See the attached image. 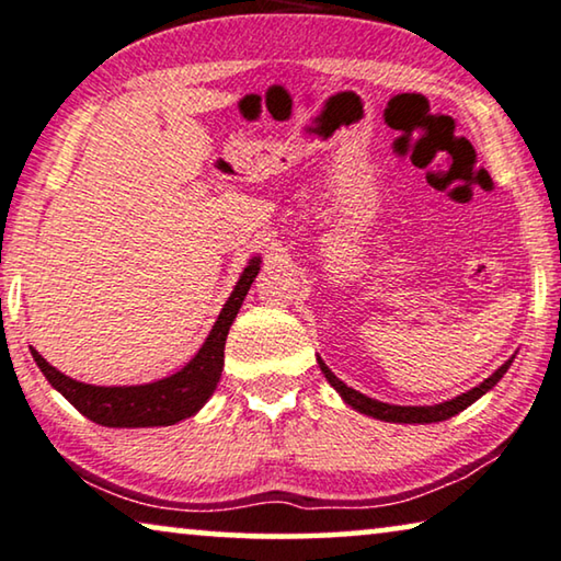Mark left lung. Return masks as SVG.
<instances>
[{
	"instance_id": "8db88e82",
	"label": "left lung",
	"mask_w": 561,
	"mask_h": 561,
	"mask_svg": "<svg viewBox=\"0 0 561 561\" xmlns=\"http://www.w3.org/2000/svg\"><path fill=\"white\" fill-rule=\"evenodd\" d=\"M511 362H514V356H511L506 364H501V367L493 371L489 379H483L478 387L458 394L456 400H448V402H440V404H425V408H402V404H387V402L371 400V397L356 392V389H352V387H346L344 381H341L334 375V371H331L327 364L321 362V356H319V367L323 371V377H327L329 385L341 394V400H344L346 404H352V408L356 412H362V415H369V417H377V420H385V422H404V425H412V422L427 425V422H443V420H448L453 415H458V412L466 410L468 404H473L478 397H483L485 392H489V389L499 385V379L506 375Z\"/></svg>"
}]
</instances>
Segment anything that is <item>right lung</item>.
I'll return each instance as SVG.
<instances>
[{"mask_svg":"<svg viewBox=\"0 0 561 561\" xmlns=\"http://www.w3.org/2000/svg\"><path fill=\"white\" fill-rule=\"evenodd\" d=\"M261 271V257H253L242 271L238 286L227 298L225 308L217 316L213 331L194 359L172 377H164L151 385L134 387H95L85 381L70 379L47 364L39 352L32 348L39 371L58 392L76 408L80 415L103 427H159L174 425L184 417L197 415L209 397H213L225 364V341L242 300H245L255 275Z\"/></svg>","mask_w":561,"mask_h":561,"instance_id":"add662e5","label":"right lung"}]
</instances>
